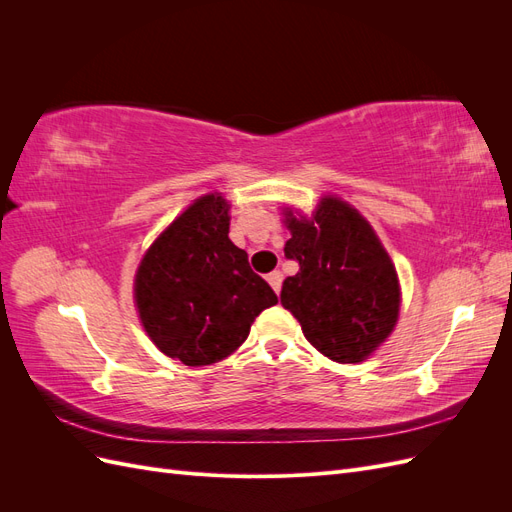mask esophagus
Listing matches in <instances>:
<instances>
[{
  "mask_svg": "<svg viewBox=\"0 0 512 512\" xmlns=\"http://www.w3.org/2000/svg\"><path fill=\"white\" fill-rule=\"evenodd\" d=\"M282 280H284L282 271H273V273L267 275V282L271 284V288H273L277 294H280V290H282Z\"/></svg>",
  "mask_w": 512,
  "mask_h": 512,
  "instance_id": "esophagus-1",
  "label": "esophagus"
}]
</instances>
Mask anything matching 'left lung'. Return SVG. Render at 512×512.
<instances>
[{
  "instance_id": "1",
  "label": "left lung",
  "mask_w": 512,
  "mask_h": 512,
  "mask_svg": "<svg viewBox=\"0 0 512 512\" xmlns=\"http://www.w3.org/2000/svg\"><path fill=\"white\" fill-rule=\"evenodd\" d=\"M292 237L284 254L299 262L286 277L282 305L299 320L318 352L337 363H359L393 331L399 284L389 254L363 215L333 196L312 220L286 211Z\"/></svg>"
}]
</instances>
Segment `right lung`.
<instances>
[{
  "label": "right lung",
  "mask_w": 512,
  "mask_h": 512,
  "mask_svg": "<svg viewBox=\"0 0 512 512\" xmlns=\"http://www.w3.org/2000/svg\"><path fill=\"white\" fill-rule=\"evenodd\" d=\"M228 203L209 194L185 209L136 271L134 299L147 335L166 356L198 367L222 361L277 303L245 250L228 239Z\"/></svg>",
  "instance_id": "obj_1"
}]
</instances>
